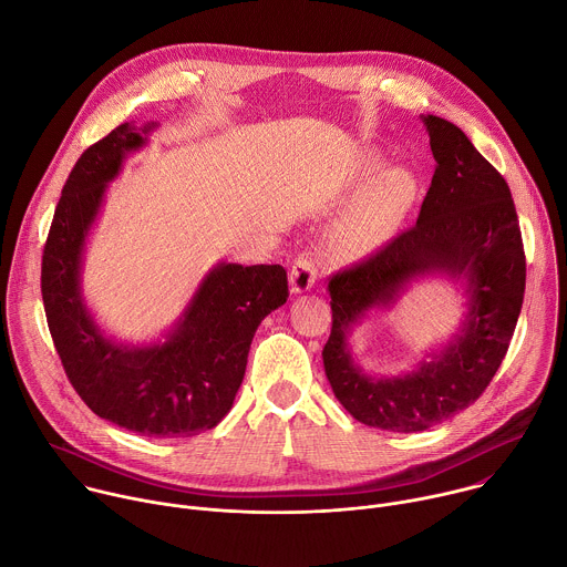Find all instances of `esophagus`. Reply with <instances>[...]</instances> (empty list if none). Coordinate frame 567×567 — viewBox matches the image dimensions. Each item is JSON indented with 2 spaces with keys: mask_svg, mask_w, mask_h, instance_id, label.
Returning <instances> with one entry per match:
<instances>
[{
  "mask_svg": "<svg viewBox=\"0 0 567 567\" xmlns=\"http://www.w3.org/2000/svg\"><path fill=\"white\" fill-rule=\"evenodd\" d=\"M316 276H318V267H316V260L311 258V254H302L291 271H289V287H291V293H302V291H309L316 282Z\"/></svg>",
  "mask_w": 567,
  "mask_h": 567,
  "instance_id": "obj_1",
  "label": "esophagus"
}]
</instances>
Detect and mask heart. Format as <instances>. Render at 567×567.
I'll list each match as a JSON object with an SVG mask.
<instances>
[{
    "label": "heart",
    "mask_w": 567,
    "mask_h": 567,
    "mask_svg": "<svg viewBox=\"0 0 567 567\" xmlns=\"http://www.w3.org/2000/svg\"><path fill=\"white\" fill-rule=\"evenodd\" d=\"M379 168L381 164L372 158L365 175L372 177ZM417 190L420 186L411 171L394 168L383 173L334 230V251L343 258H359L379 249L409 215L417 199Z\"/></svg>",
    "instance_id": "b5f03b06"
}]
</instances>
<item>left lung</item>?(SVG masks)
I'll list each match as a JSON object with an SVG mask.
<instances>
[{"instance_id":"8db88e82","label":"left lung","mask_w":567,"mask_h":567,"mask_svg":"<svg viewBox=\"0 0 567 567\" xmlns=\"http://www.w3.org/2000/svg\"><path fill=\"white\" fill-rule=\"evenodd\" d=\"M422 121L437 166L417 221L328 282L332 332L322 348L328 381L354 420L392 433L426 431L487 390L507 354L525 296V249L505 177L457 125L433 114ZM429 272L467 282L463 330L417 371L392 380L368 378L351 361L349 328Z\"/></svg>"}]
</instances>
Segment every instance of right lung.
<instances>
[{
  "instance_id": "obj_1",
  "label": "right lung",
  "mask_w": 567,
  "mask_h": 567,
  "mask_svg": "<svg viewBox=\"0 0 567 567\" xmlns=\"http://www.w3.org/2000/svg\"><path fill=\"white\" fill-rule=\"evenodd\" d=\"M154 127L125 123L75 161L42 254V300L62 368L99 417L145 437H193L230 411L254 334L289 287L280 265L219 262L164 343L121 346L99 330L80 293L85 237L125 154Z\"/></svg>"
}]
</instances>
